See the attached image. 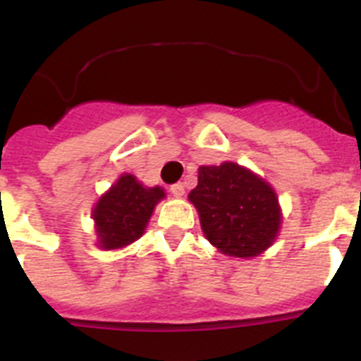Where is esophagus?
<instances>
[{
  "label": "esophagus",
  "instance_id": "obj_1",
  "mask_svg": "<svg viewBox=\"0 0 361 361\" xmlns=\"http://www.w3.org/2000/svg\"><path fill=\"white\" fill-rule=\"evenodd\" d=\"M170 191H171V195H173V197H183L184 195V186L180 183L171 184Z\"/></svg>",
  "mask_w": 361,
  "mask_h": 361
}]
</instances>
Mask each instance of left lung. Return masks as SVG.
Returning <instances> with one entry per match:
<instances>
[{
  "label": "left lung",
  "instance_id": "left-lung-1",
  "mask_svg": "<svg viewBox=\"0 0 361 361\" xmlns=\"http://www.w3.org/2000/svg\"><path fill=\"white\" fill-rule=\"evenodd\" d=\"M209 244L233 258H253L273 245L282 226L276 191L237 162L200 166L188 195Z\"/></svg>",
  "mask_w": 361,
  "mask_h": 361
}]
</instances>
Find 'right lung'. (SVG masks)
Listing matches in <instances>:
<instances>
[{"label": "right lung", "instance_id": "add662e5", "mask_svg": "<svg viewBox=\"0 0 361 361\" xmlns=\"http://www.w3.org/2000/svg\"><path fill=\"white\" fill-rule=\"evenodd\" d=\"M166 199L161 186L148 188L135 175L123 173L92 208L95 244L104 251L121 250L145 235L155 206Z\"/></svg>", "mask_w": 361, "mask_h": 361}]
</instances>
